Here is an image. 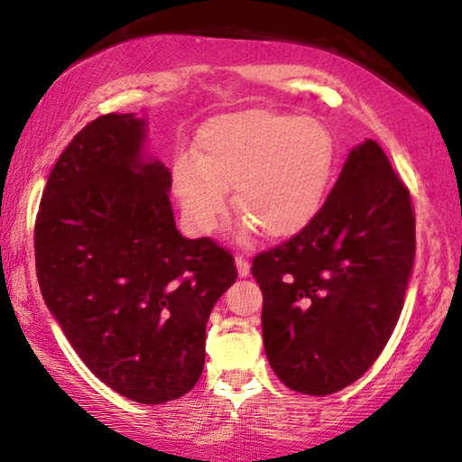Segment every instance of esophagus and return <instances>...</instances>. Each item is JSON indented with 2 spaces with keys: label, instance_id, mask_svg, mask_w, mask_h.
I'll use <instances>...</instances> for the list:
<instances>
[{
  "label": "esophagus",
  "instance_id": "esophagus-1",
  "mask_svg": "<svg viewBox=\"0 0 462 462\" xmlns=\"http://www.w3.org/2000/svg\"><path fill=\"white\" fill-rule=\"evenodd\" d=\"M236 264H237V273L242 275V277L250 273V263H248V258H245L244 254H237L236 256Z\"/></svg>",
  "mask_w": 462,
  "mask_h": 462
}]
</instances>
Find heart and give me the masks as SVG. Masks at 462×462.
Here are the masks:
<instances>
[{
	"instance_id": "heart-1",
	"label": "heart",
	"mask_w": 462,
	"mask_h": 462,
	"mask_svg": "<svg viewBox=\"0 0 462 462\" xmlns=\"http://www.w3.org/2000/svg\"><path fill=\"white\" fill-rule=\"evenodd\" d=\"M334 168V138L315 117L252 109L212 119L198 138V155L180 151L172 187L189 223L214 229L233 204L269 237L300 231L324 199Z\"/></svg>"
}]
</instances>
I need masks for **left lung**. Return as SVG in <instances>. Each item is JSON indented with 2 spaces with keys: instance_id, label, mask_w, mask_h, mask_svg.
Returning a JSON list of instances; mask_svg holds the SVG:
<instances>
[{
  "instance_id": "1",
  "label": "left lung",
  "mask_w": 462,
  "mask_h": 462,
  "mask_svg": "<svg viewBox=\"0 0 462 462\" xmlns=\"http://www.w3.org/2000/svg\"><path fill=\"white\" fill-rule=\"evenodd\" d=\"M414 225L408 187L378 143L365 141L315 217L254 256L264 351L286 387L330 395L376 362L403 307Z\"/></svg>"
}]
</instances>
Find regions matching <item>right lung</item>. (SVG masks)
<instances>
[{
	"label": "right lung",
	"mask_w": 462,
	"mask_h": 462,
	"mask_svg": "<svg viewBox=\"0 0 462 462\" xmlns=\"http://www.w3.org/2000/svg\"><path fill=\"white\" fill-rule=\"evenodd\" d=\"M143 128L109 113L67 144L35 218V269L81 362L128 400L163 403L199 381L208 318L237 269L212 237L176 229L172 174L143 162Z\"/></svg>",
	"instance_id": "right-lung-1"
}]
</instances>
